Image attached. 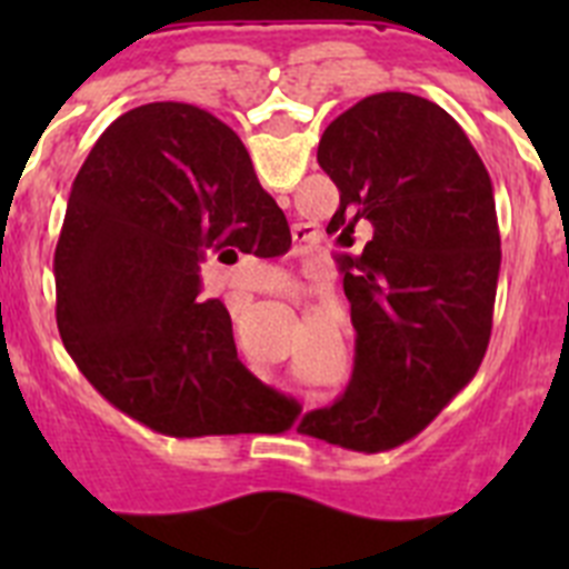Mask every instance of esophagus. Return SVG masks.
<instances>
[{
    "instance_id": "esophagus-1",
    "label": "esophagus",
    "mask_w": 569,
    "mask_h": 569,
    "mask_svg": "<svg viewBox=\"0 0 569 569\" xmlns=\"http://www.w3.org/2000/svg\"><path fill=\"white\" fill-rule=\"evenodd\" d=\"M293 239H296V241H308V233H301V228H296Z\"/></svg>"
}]
</instances>
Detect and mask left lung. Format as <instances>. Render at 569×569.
<instances>
[{"label": "left lung", "instance_id": "1", "mask_svg": "<svg viewBox=\"0 0 569 569\" xmlns=\"http://www.w3.org/2000/svg\"><path fill=\"white\" fill-rule=\"evenodd\" d=\"M316 159L339 188L328 233L353 248L370 224L373 239L339 256L350 385L299 430L376 453L425 430L485 359L501 268L492 182L453 116L401 90L336 116Z\"/></svg>", "mask_w": 569, "mask_h": 569}]
</instances>
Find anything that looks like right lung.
<instances>
[{
    "mask_svg": "<svg viewBox=\"0 0 569 569\" xmlns=\"http://www.w3.org/2000/svg\"><path fill=\"white\" fill-rule=\"evenodd\" d=\"M288 248V219L228 124L184 102L128 110L70 188L53 256L64 350L156 433H281L301 407L236 359L228 308L199 299V264Z\"/></svg>",
    "mask_w": 569,
    "mask_h": 569,
    "instance_id": "obj_1",
    "label": "right lung"
}]
</instances>
